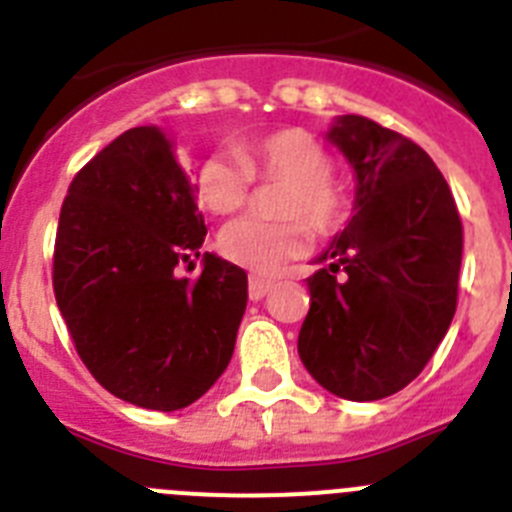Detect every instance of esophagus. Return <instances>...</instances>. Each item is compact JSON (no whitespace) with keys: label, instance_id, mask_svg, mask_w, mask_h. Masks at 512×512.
Segmentation results:
<instances>
[{"label":"esophagus","instance_id":"34e87169","mask_svg":"<svg viewBox=\"0 0 512 512\" xmlns=\"http://www.w3.org/2000/svg\"><path fill=\"white\" fill-rule=\"evenodd\" d=\"M271 289H274V282H271V279L256 277V274L248 279V297H251V300H264Z\"/></svg>","mask_w":512,"mask_h":512}]
</instances>
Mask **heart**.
<instances>
[{"instance_id": "b5f03b06", "label": "heart", "mask_w": 512, "mask_h": 512, "mask_svg": "<svg viewBox=\"0 0 512 512\" xmlns=\"http://www.w3.org/2000/svg\"><path fill=\"white\" fill-rule=\"evenodd\" d=\"M333 156L312 133L282 128L261 138L243 140L235 156L215 153L205 158L194 176L197 200L212 215H235L246 207L251 184H284L277 200L279 223L238 220L217 238V248L233 264L256 274H274L307 246V229L333 235L346 225L351 200L333 179Z\"/></svg>"}]
</instances>
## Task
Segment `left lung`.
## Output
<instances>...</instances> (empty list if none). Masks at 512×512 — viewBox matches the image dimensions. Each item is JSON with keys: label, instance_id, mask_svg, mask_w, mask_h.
<instances>
[{"label": "left lung", "instance_id": "obj_1", "mask_svg": "<svg viewBox=\"0 0 512 512\" xmlns=\"http://www.w3.org/2000/svg\"><path fill=\"white\" fill-rule=\"evenodd\" d=\"M328 140L354 166V217L307 279L297 351L336 397L382 400L423 372L454 320L464 230L418 143L361 115L338 117Z\"/></svg>", "mask_w": 512, "mask_h": 512}]
</instances>
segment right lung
I'll use <instances>...</instances> for the list:
<instances>
[{
	"label": "right lung",
	"instance_id": "add662e5",
	"mask_svg": "<svg viewBox=\"0 0 512 512\" xmlns=\"http://www.w3.org/2000/svg\"><path fill=\"white\" fill-rule=\"evenodd\" d=\"M205 220L166 135L130 128L71 182L58 217L53 292L92 377L138 408L182 410L230 364L248 300L241 266L202 256Z\"/></svg>",
	"mask_w": 512,
	"mask_h": 512
}]
</instances>
